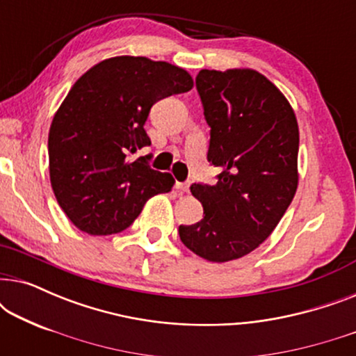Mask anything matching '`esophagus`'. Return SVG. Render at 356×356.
I'll return each instance as SVG.
<instances>
[{
    "instance_id": "esophagus-1",
    "label": "esophagus",
    "mask_w": 356,
    "mask_h": 356,
    "mask_svg": "<svg viewBox=\"0 0 356 356\" xmlns=\"http://www.w3.org/2000/svg\"><path fill=\"white\" fill-rule=\"evenodd\" d=\"M175 186H177L178 191H181V193H188L189 191V183H179V181H177V184H175Z\"/></svg>"
}]
</instances>
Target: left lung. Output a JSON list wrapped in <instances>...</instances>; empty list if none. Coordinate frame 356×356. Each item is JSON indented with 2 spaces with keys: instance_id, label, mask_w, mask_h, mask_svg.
<instances>
[{
  "instance_id": "obj_1",
  "label": "left lung",
  "mask_w": 356,
  "mask_h": 356,
  "mask_svg": "<svg viewBox=\"0 0 356 356\" xmlns=\"http://www.w3.org/2000/svg\"><path fill=\"white\" fill-rule=\"evenodd\" d=\"M196 87L211 126L207 160L222 173L213 186L193 184L206 216L178 232L194 254L228 262L267 240L293 201L298 121L279 87L256 70H201Z\"/></svg>"
}]
</instances>
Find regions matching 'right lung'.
I'll list each match as a JSON object with an SVG mask.
<instances>
[{"instance_id":"add662e5","label":"right lung","mask_w":356,"mask_h":356,"mask_svg":"<svg viewBox=\"0 0 356 356\" xmlns=\"http://www.w3.org/2000/svg\"><path fill=\"white\" fill-rule=\"evenodd\" d=\"M193 86L183 67L128 55L97 63L74 82L53 116L48 160L56 201L81 232L118 233L150 197L172 191V175L133 154L150 145V106Z\"/></svg>"}]
</instances>
